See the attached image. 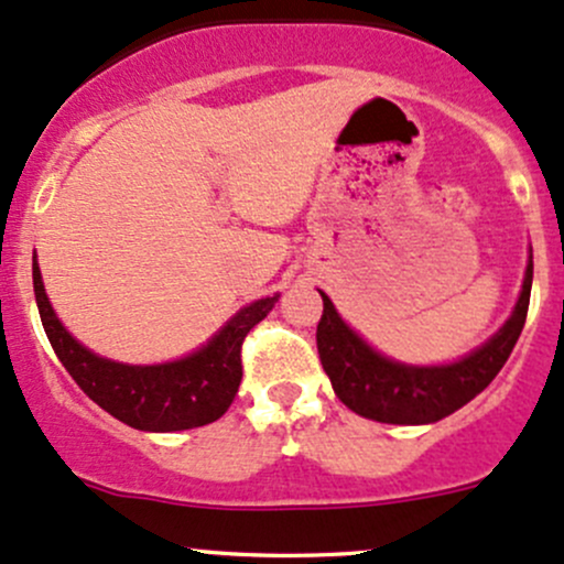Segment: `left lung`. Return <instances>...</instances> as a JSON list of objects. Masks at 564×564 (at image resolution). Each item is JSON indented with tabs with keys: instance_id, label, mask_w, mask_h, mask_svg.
Masks as SVG:
<instances>
[{
	"instance_id": "8db88e82",
	"label": "left lung",
	"mask_w": 564,
	"mask_h": 564,
	"mask_svg": "<svg viewBox=\"0 0 564 564\" xmlns=\"http://www.w3.org/2000/svg\"><path fill=\"white\" fill-rule=\"evenodd\" d=\"M530 288L532 263L527 265L517 308L498 336L459 362L438 368L403 366L373 352L357 333L344 325L328 295L319 293L323 317L317 325V352L325 373L330 377L333 392L355 414L387 425H427L444 420L474 401L506 366L508 355L522 336Z\"/></svg>"
}]
</instances>
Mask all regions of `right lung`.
I'll return each mask as SVG.
<instances>
[{
    "label": "right lung",
    "instance_id": "1",
    "mask_svg": "<svg viewBox=\"0 0 564 564\" xmlns=\"http://www.w3.org/2000/svg\"><path fill=\"white\" fill-rule=\"evenodd\" d=\"M32 276L42 328L69 377L115 420L150 433L202 427L226 414L239 392L241 344L280 301V295H271L245 306L207 347L185 360L163 366H123L88 352L64 330L45 295L37 258L32 263Z\"/></svg>",
    "mask_w": 564,
    "mask_h": 564
}]
</instances>
